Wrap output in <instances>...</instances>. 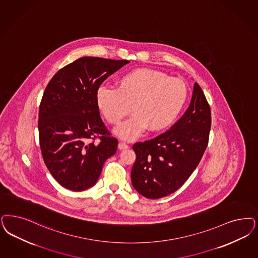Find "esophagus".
Instances as JSON below:
<instances>
[{"instance_id":"34e87169","label":"esophagus","mask_w":258,"mask_h":258,"mask_svg":"<svg viewBox=\"0 0 258 258\" xmlns=\"http://www.w3.org/2000/svg\"><path fill=\"white\" fill-rule=\"evenodd\" d=\"M118 149H119L120 151H122V150H126V149H128V146H127L125 143H119V144H118Z\"/></svg>"}]
</instances>
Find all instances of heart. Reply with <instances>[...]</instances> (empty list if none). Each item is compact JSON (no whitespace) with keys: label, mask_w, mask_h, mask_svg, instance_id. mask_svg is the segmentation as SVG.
<instances>
[{"label":"heart","mask_w":258,"mask_h":258,"mask_svg":"<svg viewBox=\"0 0 258 258\" xmlns=\"http://www.w3.org/2000/svg\"><path fill=\"white\" fill-rule=\"evenodd\" d=\"M187 98L183 81L150 69L128 71L117 80L116 89L101 86L96 91L98 108L109 124H120L131 107L133 116L114 131L127 141L137 138L147 127L151 133L168 128L182 111Z\"/></svg>","instance_id":"obj_1"}]
</instances>
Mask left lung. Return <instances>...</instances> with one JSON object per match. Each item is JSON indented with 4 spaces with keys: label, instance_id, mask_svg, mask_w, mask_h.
Masks as SVG:
<instances>
[{
    "label": "left lung",
    "instance_id": "1",
    "mask_svg": "<svg viewBox=\"0 0 258 258\" xmlns=\"http://www.w3.org/2000/svg\"><path fill=\"white\" fill-rule=\"evenodd\" d=\"M211 108L197 83L186 112L169 131L154 139L135 143L132 169L135 190L158 199L177 190L201 160L209 141Z\"/></svg>",
    "mask_w": 258,
    "mask_h": 258
}]
</instances>
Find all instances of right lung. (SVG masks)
Masks as SVG:
<instances>
[{
  "label": "right lung",
  "instance_id": "right-lung-1",
  "mask_svg": "<svg viewBox=\"0 0 258 258\" xmlns=\"http://www.w3.org/2000/svg\"><path fill=\"white\" fill-rule=\"evenodd\" d=\"M127 60L82 57L58 71L45 88L39 109V138L45 165L63 187L94 186L118 141L103 123L96 91ZM98 135L100 142L91 143Z\"/></svg>",
  "mask_w": 258,
  "mask_h": 258
}]
</instances>
